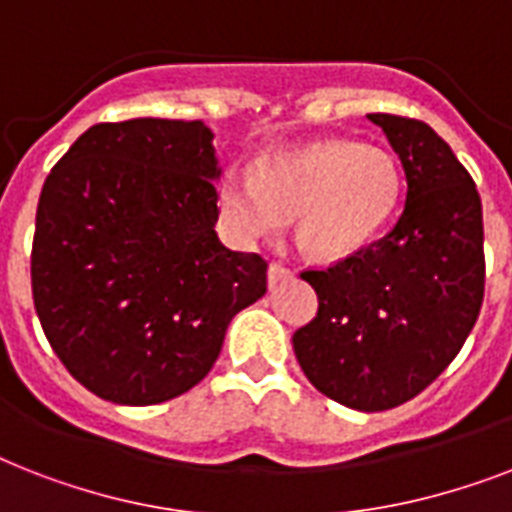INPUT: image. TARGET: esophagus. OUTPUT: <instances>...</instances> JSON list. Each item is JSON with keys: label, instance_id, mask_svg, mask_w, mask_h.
<instances>
[{"label": "esophagus", "instance_id": "obj_1", "mask_svg": "<svg viewBox=\"0 0 512 512\" xmlns=\"http://www.w3.org/2000/svg\"><path fill=\"white\" fill-rule=\"evenodd\" d=\"M289 276H292V271H289V268H284V265H281V263H271V265H268V284H271V287H276L279 281L289 279Z\"/></svg>", "mask_w": 512, "mask_h": 512}]
</instances>
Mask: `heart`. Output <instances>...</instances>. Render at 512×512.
Segmentation results:
<instances>
[{
  "label": "heart",
  "instance_id": "1",
  "mask_svg": "<svg viewBox=\"0 0 512 512\" xmlns=\"http://www.w3.org/2000/svg\"><path fill=\"white\" fill-rule=\"evenodd\" d=\"M401 199V170L380 146L321 140L265 156L257 172L228 167L220 209L241 239L273 236L297 217V244L313 257H345L385 228Z\"/></svg>",
  "mask_w": 512,
  "mask_h": 512
}]
</instances>
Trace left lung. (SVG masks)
<instances>
[{
	"label": "left lung",
	"mask_w": 512,
	"mask_h": 512,
	"mask_svg": "<svg viewBox=\"0 0 512 512\" xmlns=\"http://www.w3.org/2000/svg\"><path fill=\"white\" fill-rule=\"evenodd\" d=\"M401 159L393 231L303 276L319 311L292 335L313 388L385 412L428 388L468 340L484 303V212L470 172L420 119L369 114Z\"/></svg>",
	"instance_id": "8db88e82"
}]
</instances>
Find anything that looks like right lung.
Segmentation results:
<instances>
[{
    "instance_id": "1",
    "label": "right lung",
    "mask_w": 512,
    "mask_h": 512,
    "mask_svg": "<svg viewBox=\"0 0 512 512\" xmlns=\"http://www.w3.org/2000/svg\"><path fill=\"white\" fill-rule=\"evenodd\" d=\"M204 122L95 124L44 180L31 292L52 350L95 396L151 406L209 374L268 263L215 233Z\"/></svg>"
}]
</instances>
